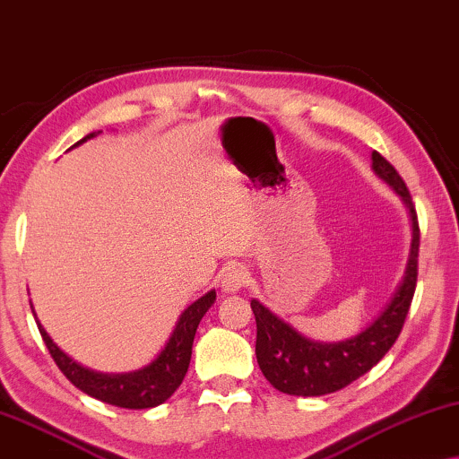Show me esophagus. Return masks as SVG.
<instances>
[{
	"instance_id": "1",
	"label": "esophagus",
	"mask_w": 459,
	"mask_h": 459,
	"mask_svg": "<svg viewBox=\"0 0 459 459\" xmlns=\"http://www.w3.org/2000/svg\"><path fill=\"white\" fill-rule=\"evenodd\" d=\"M247 282V273L241 266H230L221 274V289L224 293H237Z\"/></svg>"
}]
</instances>
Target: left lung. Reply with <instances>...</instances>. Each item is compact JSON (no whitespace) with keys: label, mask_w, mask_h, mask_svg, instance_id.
Listing matches in <instances>:
<instances>
[{"label":"left lung","mask_w":459,"mask_h":459,"mask_svg":"<svg viewBox=\"0 0 459 459\" xmlns=\"http://www.w3.org/2000/svg\"><path fill=\"white\" fill-rule=\"evenodd\" d=\"M372 170L397 193L411 222V243L403 276L377 318L351 337L326 343L306 337L281 316L270 312L264 303L251 299L257 326V364L268 383L287 395L320 397L343 389L377 366L402 333L416 291L420 229L408 186L378 152H372Z\"/></svg>","instance_id":"left-lung-1"}]
</instances>
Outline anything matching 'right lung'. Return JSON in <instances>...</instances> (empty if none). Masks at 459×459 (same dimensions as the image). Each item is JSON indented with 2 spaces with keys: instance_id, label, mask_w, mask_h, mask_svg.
Listing matches in <instances>:
<instances>
[{
  "instance_id": "1",
  "label": "right lung",
  "mask_w": 459,
  "mask_h": 459,
  "mask_svg": "<svg viewBox=\"0 0 459 459\" xmlns=\"http://www.w3.org/2000/svg\"><path fill=\"white\" fill-rule=\"evenodd\" d=\"M98 133H89L87 137L76 141L73 147H79L85 141L98 137ZM216 291L212 289L205 295L199 297L183 309V314L178 316L177 326L168 337L162 351L153 358L150 364L137 368L131 372H98L91 368L79 364L73 359L66 351H62L60 347L54 343V339L49 337V333L45 331L41 322H39L35 307L33 316L37 320L39 333L48 345L51 358L57 364V368L64 372L70 383L76 389H81L87 395L100 399L103 403L116 405V408H126V410H147L156 408V405L164 403L166 399L172 397V393L178 389L183 383L186 368L191 361V347L193 339H195V331L202 322L204 314L214 306Z\"/></svg>"
}]
</instances>
